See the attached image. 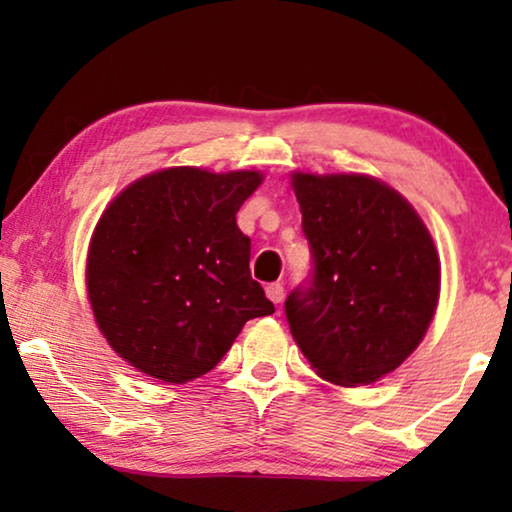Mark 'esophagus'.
Masks as SVG:
<instances>
[{
    "instance_id": "34e87169",
    "label": "esophagus",
    "mask_w": 512,
    "mask_h": 512,
    "mask_svg": "<svg viewBox=\"0 0 512 512\" xmlns=\"http://www.w3.org/2000/svg\"><path fill=\"white\" fill-rule=\"evenodd\" d=\"M265 293H268V298H270L275 305H279V303H282V300H284V286L279 284V282H272V284L265 286Z\"/></svg>"
}]
</instances>
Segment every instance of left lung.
I'll list each match as a JSON object with an SVG mask.
<instances>
[{"instance_id": "1", "label": "left lung", "mask_w": 512, "mask_h": 512, "mask_svg": "<svg viewBox=\"0 0 512 512\" xmlns=\"http://www.w3.org/2000/svg\"><path fill=\"white\" fill-rule=\"evenodd\" d=\"M312 277L284 303L314 373L340 387L373 384L422 342L440 293V261L408 200L366 174L291 177Z\"/></svg>"}]
</instances>
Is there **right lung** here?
<instances>
[{"label":"right lung","mask_w":512,"mask_h":512,"mask_svg":"<svg viewBox=\"0 0 512 512\" xmlns=\"http://www.w3.org/2000/svg\"><path fill=\"white\" fill-rule=\"evenodd\" d=\"M263 174L167 167L109 202L88 249L86 286L111 349L170 384L205 375L249 319L275 312L251 279L235 214Z\"/></svg>","instance_id":"obj_1"}]
</instances>
